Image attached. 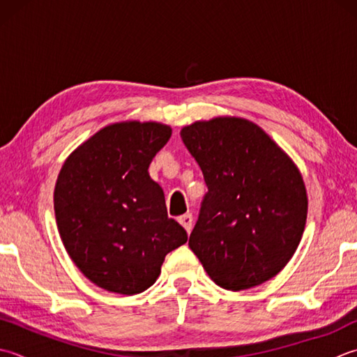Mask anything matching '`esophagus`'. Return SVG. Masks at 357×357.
I'll return each mask as SVG.
<instances>
[{"label":"esophagus","instance_id":"1","mask_svg":"<svg viewBox=\"0 0 357 357\" xmlns=\"http://www.w3.org/2000/svg\"><path fill=\"white\" fill-rule=\"evenodd\" d=\"M179 222L187 230V234H190L192 226H193V215L192 213H185L183 216H179Z\"/></svg>","mask_w":357,"mask_h":357}]
</instances>
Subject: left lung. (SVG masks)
<instances>
[{"mask_svg":"<svg viewBox=\"0 0 357 357\" xmlns=\"http://www.w3.org/2000/svg\"><path fill=\"white\" fill-rule=\"evenodd\" d=\"M207 193L188 246L229 291L280 272L302 240L308 198L291 158L254 122L215 117L181 130Z\"/></svg>","mask_w":357,"mask_h":357,"instance_id":"obj_1","label":"left lung"}]
</instances>
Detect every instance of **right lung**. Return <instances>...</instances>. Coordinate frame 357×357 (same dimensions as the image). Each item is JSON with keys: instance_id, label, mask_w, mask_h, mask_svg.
I'll return each instance as SVG.
<instances>
[{"instance_id": "obj_1", "label": "right lung", "mask_w": 357, "mask_h": 357, "mask_svg": "<svg viewBox=\"0 0 357 357\" xmlns=\"http://www.w3.org/2000/svg\"><path fill=\"white\" fill-rule=\"evenodd\" d=\"M170 136L169 125L158 122L108 125L74 150L59 173L60 238L82 274L105 291L132 296L149 289L165 255L187 241L149 174Z\"/></svg>"}]
</instances>
